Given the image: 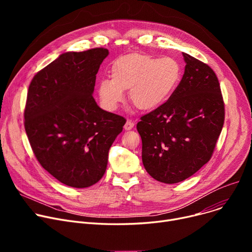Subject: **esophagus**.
Masks as SVG:
<instances>
[{"mask_svg":"<svg viewBox=\"0 0 252 252\" xmlns=\"http://www.w3.org/2000/svg\"><path fill=\"white\" fill-rule=\"evenodd\" d=\"M134 126H135V124L130 121V119H127L126 121V125H125V129L126 130H129V129H131L134 127Z\"/></svg>","mask_w":252,"mask_h":252,"instance_id":"34e87169","label":"esophagus"}]
</instances>
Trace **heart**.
Here are the masks:
<instances>
[{
    "label": "heart",
    "instance_id": "1",
    "mask_svg": "<svg viewBox=\"0 0 252 252\" xmlns=\"http://www.w3.org/2000/svg\"><path fill=\"white\" fill-rule=\"evenodd\" d=\"M181 76L179 63L170 57L154 58L146 54H129L117 59L111 78L100 82L98 95L103 108L114 111L129 90V100L140 110H153L173 94Z\"/></svg>",
    "mask_w": 252,
    "mask_h": 252
}]
</instances>
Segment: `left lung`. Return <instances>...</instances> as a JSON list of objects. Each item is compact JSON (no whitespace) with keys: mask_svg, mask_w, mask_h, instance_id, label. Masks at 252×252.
<instances>
[{"mask_svg":"<svg viewBox=\"0 0 252 252\" xmlns=\"http://www.w3.org/2000/svg\"><path fill=\"white\" fill-rule=\"evenodd\" d=\"M183 56L186 66L179 86L137 124L144 167L165 184L188 179L210 160L224 122L217 74L206 63Z\"/></svg>","mask_w":252,"mask_h":252,"instance_id":"left-lung-1","label":"left lung"}]
</instances>
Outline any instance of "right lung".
<instances>
[{"instance_id": "1", "label": "right lung", "mask_w": 252, "mask_h": 252, "mask_svg": "<svg viewBox=\"0 0 252 252\" xmlns=\"http://www.w3.org/2000/svg\"><path fill=\"white\" fill-rule=\"evenodd\" d=\"M108 53L104 48L64 53L29 87L24 127L32 152L49 174L69 187L87 188L103 177L109 149L126 122L101 109L92 96Z\"/></svg>"}]
</instances>
